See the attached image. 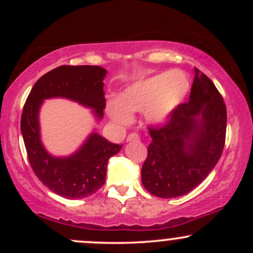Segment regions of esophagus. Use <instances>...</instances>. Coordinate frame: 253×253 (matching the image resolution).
I'll return each instance as SVG.
<instances>
[{
    "instance_id": "esophagus-1",
    "label": "esophagus",
    "mask_w": 253,
    "mask_h": 253,
    "mask_svg": "<svg viewBox=\"0 0 253 253\" xmlns=\"http://www.w3.org/2000/svg\"><path fill=\"white\" fill-rule=\"evenodd\" d=\"M140 140V136H139V134H136V133H130V134H128V136H127V141H139Z\"/></svg>"
}]
</instances>
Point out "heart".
I'll use <instances>...</instances> for the list:
<instances>
[{"label":"heart","instance_id":"b5f03b06","mask_svg":"<svg viewBox=\"0 0 253 253\" xmlns=\"http://www.w3.org/2000/svg\"><path fill=\"white\" fill-rule=\"evenodd\" d=\"M189 78L183 71H163L130 84L119 96V102L108 104L110 118L128 125L129 113L144 110L150 124H163L181 104L189 90Z\"/></svg>","mask_w":253,"mask_h":253}]
</instances>
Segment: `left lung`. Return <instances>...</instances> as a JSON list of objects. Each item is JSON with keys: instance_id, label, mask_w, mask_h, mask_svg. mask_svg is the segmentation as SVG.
I'll list each match as a JSON object with an SVG mask.
<instances>
[{"instance_id": "1", "label": "left lung", "mask_w": 253, "mask_h": 253, "mask_svg": "<svg viewBox=\"0 0 253 253\" xmlns=\"http://www.w3.org/2000/svg\"><path fill=\"white\" fill-rule=\"evenodd\" d=\"M227 112L214 83L195 69L190 97L164 125L149 127L152 143L141 182L152 195L172 199L195 189L222 155Z\"/></svg>"}]
</instances>
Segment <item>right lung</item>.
I'll return each instance as SVG.
<instances>
[{
	"mask_svg": "<svg viewBox=\"0 0 253 253\" xmlns=\"http://www.w3.org/2000/svg\"><path fill=\"white\" fill-rule=\"evenodd\" d=\"M106 74L95 65L58 66L37 81L22 109L21 132L32 169L43 185L65 199H83L96 193L106 182L109 158L123 146L92 133L74 155L63 158L48 155L40 141V106L46 98L65 97L92 108L102 119Z\"/></svg>",
	"mask_w": 253,
	"mask_h": 253,
	"instance_id": "right-lung-1",
	"label": "right lung"
}]
</instances>
